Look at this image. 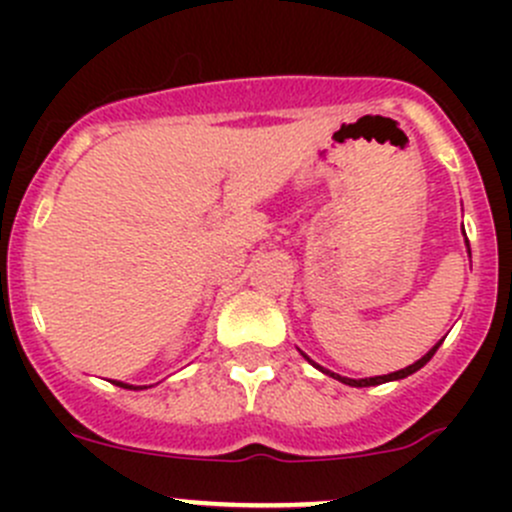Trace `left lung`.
<instances>
[{
  "label": "left lung",
  "mask_w": 512,
  "mask_h": 512,
  "mask_svg": "<svg viewBox=\"0 0 512 512\" xmlns=\"http://www.w3.org/2000/svg\"><path fill=\"white\" fill-rule=\"evenodd\" d=\"M466 245H468V240H466ZM468 255H471V247H468ZM438 347H441V342H438L436 347L428 349V352L423 354L421 359L414 361V364H411V366H406V369H399V371H394V374H384V376H369V379H349V376H339V374H334V371H329V369H324V366H319L317 361L309 359V356L304 354V352H302V356H304V359L309 361V364L314 366V369L322 371V374L332 376V379L342 381V384H347V386H356V389H361V386H379V384H386V381H399V379H406V376H411V374H414V371L421 369V366H426L428 361H431V356L436 354V349H438Z\"/></svg>",
  "instance_id": "1"
}]
</instances>
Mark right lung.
<instances>
[{
    "mask_svg": "<svg viewBox=\"0 0 512 512\" xmlns=\"http://www.w3.org/2000/svg\"><path fill=\"white\" fill-rule=\"evenodd\" d=\"M113 384H116V386H123V389H133V391H138V389H148V386H133V384H123V381H113Z\"/></svg>",
    "mask_w": 512,
    "mask_h": 512,
    "instance_id": "obj_1",
    "label": "right lung"
}]
</instances>
